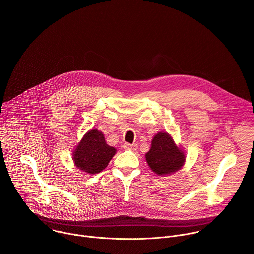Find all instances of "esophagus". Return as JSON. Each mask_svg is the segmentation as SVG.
Segmentation results:
<instances>
[{
    "label": "esophagus",
    "mask_w": 254,
    "mask_h": 254,
    "mask_svg": "<svg viewBox=\"0 0 254 254\" xmlns=\"http://www.w3.org/2000/svg\"><path fill=\"white\" fill-rule=\"evenodd\" d=\"M124 149L128 150V151H135L137 149V144H130L128 142H126L124 144Z\"/></svg>",
    "instance_id": "obj_1"
}]
</instances>
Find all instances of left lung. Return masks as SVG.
Masks as SVG:
<instances>
[{"label": "left lung", "instance_id": "8db88e82", "mask_svg": "<svg viewBox=\"0 0 254 254\" xmlns=\"http://www.w3.org/2000/svg\"><path fill=\"white\" fill-rule=\"evenodd\" d=\"M146 161L154 173L159 176H168L183 168L186 154L177 146L170 133L159 131L152 139L151 149L146 154Z\"/></svg>", "mask_w": 254, "mask_h": 254}]
</instances>
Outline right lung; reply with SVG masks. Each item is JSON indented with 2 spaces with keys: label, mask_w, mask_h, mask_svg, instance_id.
I'll return each instance as SVG.
<instances>
[{
  "label": "right lung",
  "mask_w": 254,
  "mask_h": 254,
  "mask_svg": "<svg viewBox=\"0 0 254 254\" xmlns=\"http://www.w3.org/2000/svg\"><path fill=\"white\" fill-rule=\"evenodd\" d=\"M116 153L117 149L108 146L103 133L94 128L88 130L77 143L72 160L77 169L92 175L104 170Z\"/></svg>",
  "instance_id": "right-lung-1"
}]
</instances>
